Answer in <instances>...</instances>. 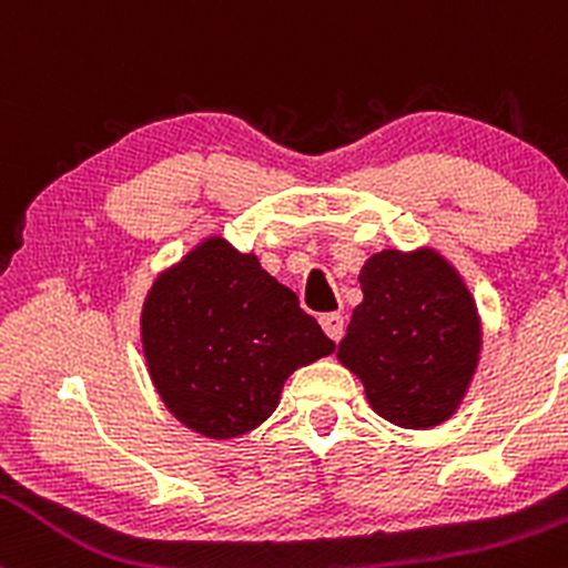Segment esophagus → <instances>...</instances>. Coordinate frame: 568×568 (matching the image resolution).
<instances>
[{
	"label": "esophagus",
	"mask_w": 568,
	"mask_h": 568,
	"mask_svg": "<svg viewBox=\"0 0 568 568\" xmlns=\"http://www.w3.org/2000/svg\"><path fill=\"white\" fill-rule=\"evenodd\" d=\"M321 325L323 331L328 334L334 342H342L344 336V317L338 312H328V315H321Z\"/></svg>",
	"instance_id": "esophagus-1"
}]
</instances>
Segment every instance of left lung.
<instances>
[{"label": "left lung", "instance_id": "1", "mask_svg": "<svg viewBox=\"0 0 568 568\" xmlns=\"http://www.w3.org/2000/svg\"><path fill=\"white\" fill-rule=\"evenodd\" d=\"M338 361L366 387L371 408L397 427L446 422L470 387L480 355L475 302L438 251L374 253L361 270Z\"/></svg>", "mask_w": 568, "mask_h": 568}]
</instances>
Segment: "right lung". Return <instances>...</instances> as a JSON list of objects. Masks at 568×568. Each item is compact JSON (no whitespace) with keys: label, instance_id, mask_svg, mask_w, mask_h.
<instances>
[{"label":"right lung","instance_id":"add662e5","mask_svg":"<svg viewBox=\"0 0 568 568\" xmlns=\"http://www.w3.org/2000/svg\"><path fill=\"white\" fill-rule=\"evenodd\" d=\"M141 342L168 410L216 440L262 425L293 371L336 349L296 293L224 237L202 240L154 280Z\"/></svg>","mask_w":568,"mask_h":568}]
</instances>
